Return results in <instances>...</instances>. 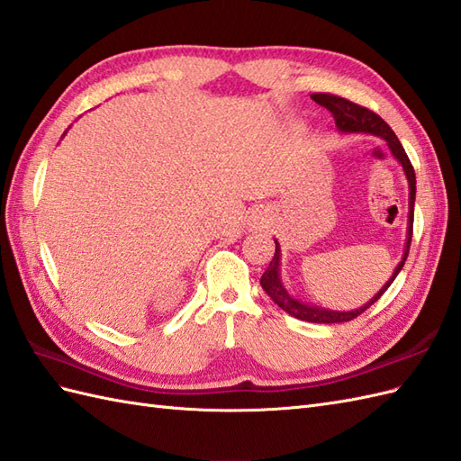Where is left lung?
Returning <instances> with one entry per match:
<instances>
[{"label": "left lung", "mask_w": 461, "mask_h": 461, "mask_svg": "<svg viewBox=\"0 0 461 461\" xmlns=\"http://www.w3.org/2000/svg\"><path fill=\"white\" fill-rule=\"evenodd\" d=\"M312 99L333 114L339 132H343V134H372V136L382 138L385 144H387L389 151H392V156L401 163V167H403V173H405L407 183H409V218H407V240H405L403 257H401V261L395 267L393 275L389 276V280L380 288V292L374 294V298H370L364 305H360L358 310H350V312L329 310V308H321V305H315L312 302H302L300 298L294 296V294H290L288 288L285 286V282H282V275H280L282 251H280L278 240H275V245H276L275 257H273V261H270L268 268L265 270V275L261 276V286L268 294L270 300H273L280 310H285L286 313H290L292 317H296V320H302V321H310V323H343V321L354 320V317H358L360 313H364L366 310H368L374 302L380 300L382 294L389 286H392V282L399 275V270L403 268V265L407 261V255H409L411 238H412V216H415L417 179H415V169H412V165H411V161L407 158V153H405L403 146H401V141L397 140L395 132L375 113L368 111L366 107H360V104L352 103L348 99L331 95V93H315V95H312Z\"/></svg>", "instance_id": "8db88e82"}]
</instances>
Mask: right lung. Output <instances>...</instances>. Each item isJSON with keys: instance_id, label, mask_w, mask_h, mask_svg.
I'll list each match as a JSON object with an SVG mask.
<instances>
[{"instance_id": "right-lung-1", "label": "right lung", "mask_w": 461, "mask_h": 461, "mask_svg": "<svg viewBox=\"0 0 461 461\" xmlns=\"http://www.w3.org/2000/svg\"><path fill=\"white\" fill-rule=\"evenodd\" d=\"M64 134H66V132H64Z\"/></svg>"}]
</instances>
